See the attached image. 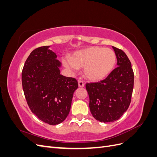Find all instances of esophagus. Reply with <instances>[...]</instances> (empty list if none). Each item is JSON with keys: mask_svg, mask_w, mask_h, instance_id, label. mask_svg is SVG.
<instances>
[{"mask_svg": "<svg viewBox=\"0 0 157 157\" xmlns=\"http://www.w3.org/2000/svg\"><path fill=\"white\" fill-rule=\"evenodd\" d=\"M78 86L80 88H82L84 86V83L83 81H81V80H78Z\"/></svg>", "mask_w": 157, "mask_h": 157, "instance_id": "obj_1", "label": "esophagus"}]
</instances>
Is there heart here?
I'll return each mask as SVG.
<instances>
[{
  "label": "heart",
  "instance_id": "1",
  "mask_svg": "<svg viewBox=\"0 0 157 157\" xmlns=\"http://www.w3.org/2000/svg\"><path fill=\"white\" fill-rule=\"evenodd\" d=\"M116 54L110 48L94 46L75 52L62 58L66 68L76 71L84 67V75L91 81L102 80L111 73L116 63Z\"/></svg>",
  "mask_w": 157,
  "mask_h": 157
}]
</instances>
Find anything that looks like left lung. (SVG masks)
Masks as SVG:
<instances>
[{
    "label": "left lung",
    "instance_id": "8db88e82",
    "mask_svg": "<svg viewBox=\"0 0 157 157\" xmlns=\"http://www.w3.org/2000/svg\"><path fill=\"white\" fill-rule=\"evenodd\" d=\"M118 67L100 82L86 83L92 116L103 122L119 119L129 107L134 88V71L130 59L122 50L112 46Z\"/></svg>",
    "mask_w": 157,
    "mask_h": 157
}]
</instances>
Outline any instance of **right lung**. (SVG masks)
Listing matches in <instances>:
<instances>
[{"label":"right lung","mask_w":157,"mask_h":157,"mask_svg":"<svg viewBox=\"0 0 157 157\" xmlns=\"http://www.w3.org/2000/svg\"><path fill=\"white\" fill-rule=\"evenodd\" d=\"M50 46L32 51L21 74L22 86L33 113L50 125L60 124L69 115L77 80L60 74L61 63Z\"/></svg>","instance_id":"1"}]
</instances>
